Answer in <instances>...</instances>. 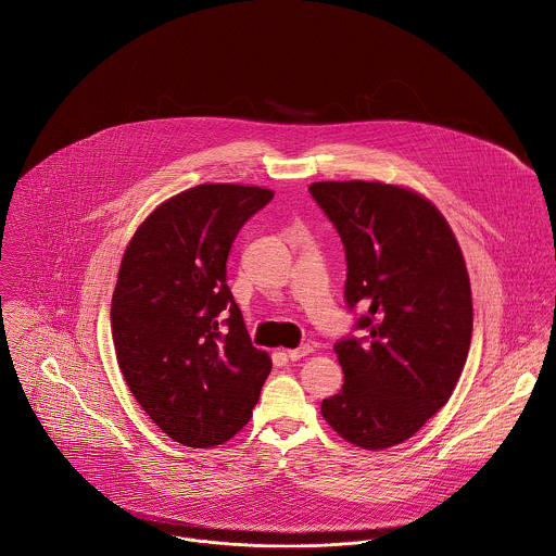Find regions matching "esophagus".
Returning <instances> with one entry per match:
<instances>
[{
    "instance_id": "obj_1",
    "label": "esophagus",
    "mask_w": 556,
    "mask_h": 556,
    "mask_svg": "<svg viewBox=\"0 0 556 556\" xmlns=\"http://www.w3.org/2000/svg\"><path fill=\"white\" fill-rule=\"evenodd\" d=\"M311 353H313V346H311V344H302V346H298V349L287 351V357H289L291 362H298V359H302V357H306V355H311Z\"/></svg>"
}]
</instances>
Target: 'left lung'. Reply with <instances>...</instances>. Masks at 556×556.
I'll use <instances>...</instances> for the list:
<instances>
[{
	"label": "left lung",
	"instance_id": "obj_1",
	"mask_svg": "<svg viewBox=\"0 0 556 556\" xmlns=\"http://www.w3.org/2000/svg\"><path fill=\"white\" fill-rule=\"evenodd\" d=\"M308 190L342 239L344 302L364 331L333 344L344 383L320 413L349 443L386 450L413 437L463 375L473 333L467 265L443 214L413 190L357 179Z\"/></svg>",
	"mask_w": 556,
	"mask_h": 556
}]
</instances>
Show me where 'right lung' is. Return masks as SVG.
<instances>
[{"label":"right lung","instance_id":"obj_1","mask_svg":"<svg viewBox=\"0 0 556 556\" xmlns=\"http://www.w3.org/2000/svg\"><path fill=\"white\" fill-rule=\"evenodd\" d=\"M271 190L201 184L152 212L130 239L111 302L119 370L173 441L214 447L248 424L271 370L227 285L239 229Z\"/></svg>","mask_w":556,"mask_h":556}]
</instances>
